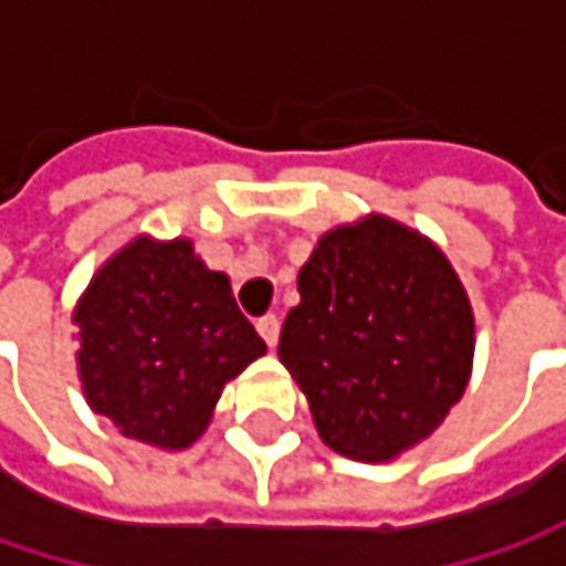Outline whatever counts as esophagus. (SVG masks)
<instances>
[{"instance_id":"esophagus-1","label":"esophagus","mask_w":566,"mask_h":566,"mask_svg":"<svg viewBox=\"0 0 566 566\" xmlns=\"http://www.w3.org/2000/svg\"><path fill=\"white\" fill-rule=\"evenodd\" d=\"M255 327H259V334H262V340H265L269 347H275V344H279V334H282V321H279V314H265V317H259V321H255Z\"/></svg>"}]
</instances>
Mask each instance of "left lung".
<instances>
[{
  "label": "left lung",
  "instance_id": "8db88e82",
  "mask_svg": "<svg viewBox=\"0 0 566 566\" xmlns=\"http://www.w3.org/2000/svg\"><path fill=\"white\" fill-rule=\"evenodd\" d=\"M279 357L340 455L387 462L449 416L472 377L475 317L449 259L387 216L331 229L297 275Z\"/></svg>",
  "mask_w": 566,
  "mask_h": 566
}]
</instances>
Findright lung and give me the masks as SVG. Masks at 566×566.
<instances>
[{"mask_svg": "<svg viewBox=\"0 0 566 566\" xmlns=\"http://www.w3.org/2000/svg\"><path fill=\"white\" fill-rule=\"evenodd\" d=\"M74 324L87 406L127 439L170 452L206 432L222 387L265 354L229 279L189 239L124 245L81 294Z\"/></svg>", "mask_w": 566, "mask_h": 566, "instance_id": "1", "label": "right lung"}]
</instances>
